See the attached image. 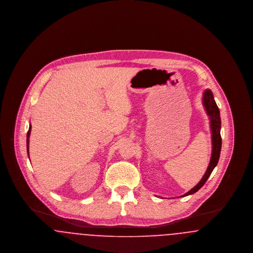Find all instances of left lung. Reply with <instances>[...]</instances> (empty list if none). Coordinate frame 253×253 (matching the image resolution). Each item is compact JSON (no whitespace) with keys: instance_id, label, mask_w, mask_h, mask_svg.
<instances>
[{"instance_id":"1","label":"left lung","mask_w":253,"mask_h":253,"mask_svg":"<svg viewBox=\"0 0 253 253\" xmlns=\"http://www.w3.org/2000/svg\"><path fill=\"white\" fill-rule=\"evenodd\" d=\"M203 105H204L205 110L210 117L211 121V140H212V152H211V157L210 164L208 166V169L205 172L204 176L202 179L199 181V183L193 187L191 191L188 193H185L183 196H187L190 194H193L196 193L198 190L203 187L206 181L210 177L211 173L212 172L213 169L218 163L219 157H220V152H221V146H222V138H221V118H220V112L217 106L216 102L213 98L212 92L209 89L205 90L203 93Z\"/></svg>"}]
</instances>
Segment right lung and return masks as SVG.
I'll return each mask as SVG.
<instances>
[{
    "label": "right lung",
    "instance_id": "obj_1",
    "mask_svg": "<svg viewBox=\"0 0 253 253\" xmlns=\"http://www.w3.org/2000/svg\"><path fill=\"white\" fill-rule=\"evenodd\" d=\"M30 132H31V124L29 125V130L27 132V135H26V148H27V155L29 157V153H28V147H29V135H30Z\"/></svg>",
    "mask_w": 253,
    "mask_h": 253
}]
</instances>
